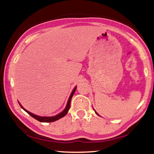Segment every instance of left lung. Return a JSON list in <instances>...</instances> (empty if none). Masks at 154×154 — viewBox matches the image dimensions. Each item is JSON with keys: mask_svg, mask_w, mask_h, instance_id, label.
I'll list each match as a JSON object with an SVG mask.
<instances>
[{"mask_svg": "<svg viewBox=\"0 0 154 154\" xmlns=\"http://www.w3.org/2000/svg\"><path fill=\"white\" fill-rule=\"evenodd\" d=\"M94 111H95V110H94ZM95 113H96V114H97V115H98V113H96V111H95Z\"/></svg>", "mask_w": 154, "mask_h": 154, "instance_id": "8db88e82", "label": "left lung"}]
</instances>
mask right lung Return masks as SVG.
<instances>
[{
    "label": "right lung",
    "mask_w": 154,
    "mask_h": 154,
    "mask_svg": "<svg viewBox=\"0 0 154 154\" xmlns=\"http://www.w3.org/2000/svg\"><path fill=\"white\" fill-rule=\"evenodd\" d=\"M76 88H77V87H75V88H74L73 90H72V92L71 94V95H70L69 98V100H68V102H67V104H66V107H65V109H64V111H62L60 113L56 115V116H51V117H41V116H36V115L33 114V113H30V111H27L26 109H25L24 107H23V106H22V105H20V103H19V104H20V105L21 107H22L23 109H24V110L26 112V113H28V114H29L30 116H32V118L36 119V120L39 121V122H55V121H56V120H58V119H60V118H63V117H64V116H66V115L67 114L68 111H69V109H70V105H71V98H72V96H73V94H74L75 90H76Z\"/></svg>",
    "instance_id": "obj_1"
}]
</instances>
